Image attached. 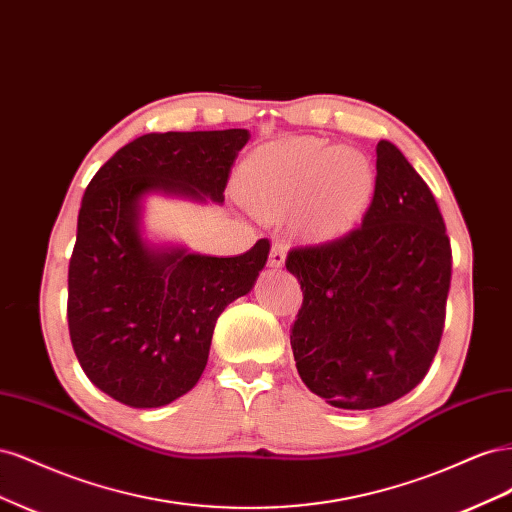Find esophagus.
I'll list each match as a JSON object with an SVG mask.
<instances>
[{
    "label": "esophagus",
    "instance_id": "esophagus-1",
    "mask_svg": "<svg viewBox=\"0 0 512 512\" xmlns=\"http://www.w3.org/2000/svg\"><path fill=\"white\" fill-rule=\"evenodd\" d=\"M284 260H286V245L282 241H275L271 245V252H269V265L277 269L284 265Z\"/></svg>",
    "mask_w": 512,
    "mask_h": 512
}]
</instances>
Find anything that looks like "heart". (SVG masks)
Here are the masks:
<instances>
[{
  "mask_svg": "<svg viewBox=\"0 0 512 512\" xmlns=\"http://www.w3.org/2000/svg\"><path fill=\"white\" fill-rule=\"evenodd\" d=\"M243 194L260 215L301 207V224L318 237L350 228L365 209L374 170L363 153L320 138H284L254 151L241 170Z\"/></svg>",
  "mask_w": 512,
  "mask_h": 512,
  "instance_id": "obj_1",
  "label": "heart"
}]
</instances>
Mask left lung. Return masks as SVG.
Listing matches in <instances>:
<instances>
[{
    "label": "left lung",
    "instance_id": "left-lung-1",
    "mask_svg": "<svg viewBox=\"0 0 512 512\" xmlns=\"http://www.w3.org/2000/svg\"><path fill=\"white\" fill-rule=\"evenodd\" d=\"M361 226L294 247L303 305L290 346L305 386L333 408L371 410L425 378L444 331L451 241L427 183L393 143L376 147Z\"/></svg>",
    "mask_w": 512,
    "mask_h": 512
}]
</instances>
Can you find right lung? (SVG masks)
Here are the masks:
<instances>
[{
  "mask_svg": "<svg viewBox=\"0 0 512 512\" xmlns=\"http://www.w3.org/2000/svg\"><path fill=\"white\" fill-rule=\"evenodd\" d=\"M247 130L145 134L89 181L68 267V329L100 391L160 408L194 389L224 307L252 290L269 239L232 258L160 250L143 239V196L224 203Z\"/></svg>",
  "mask_w": 512,
  "mask_h": 512,
  "instance_id": "1",
  "label": "right lung"
}]
</instances>
